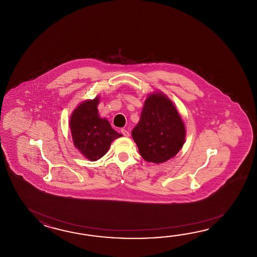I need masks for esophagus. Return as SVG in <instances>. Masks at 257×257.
Segmentation results:
<instances>
[{
	"label": "esophagus",
	"mask_w": 257,
	"mask_h": 257,
	"mask_svg": "<svg viewBox=\"0 0 257 257\" xmlns=\"http://www.w3.org/2000/svg\"><path fill=\"white\" fill-rule=\"evenodd\" d=\"M121 133L123 134V136L130 137V132L126 131V130H124V128H123V130H121Z\"/></svg>",
	"instance_id": "obj_1"
}]
</instances>
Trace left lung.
I'll return each mask as SVG.
<instances>
[{
  "instance_id": "1",
  "label": "left lung",
  "mask_w": 257,
  "mask_h": 257,
  "mask_svg": "<svg viewBox=\"0 0 257 257\" xmlns=\"http://www.w3.org/2000/svg\"><path fill=\"white\" fill-rule=\"evenodd\" d=\"M142 158L162 164L175 157L186 139V127L173 102L161 92L148 95L139 123L131 132Z\"/></svg>"
}]
</instances>
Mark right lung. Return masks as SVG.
<instances>
[{
    "label": "right lung",
    "instance_id": "1",
    "mask_svg": "<svg viewBox=\"0 0 257 257\" xmlns=\"http://www.w3.org/2000/svg\"><path fill=\"white\" fill-rule=\"evenodd\" d=\"M99 97L86 100L77 106L70 118L74 146L90 161L102 158L115 139L122 135L112 128L108 120L99 116Z\"/></svg>",
    "mask_w": 257,
    "mask_h": 257
}]
</instances>
